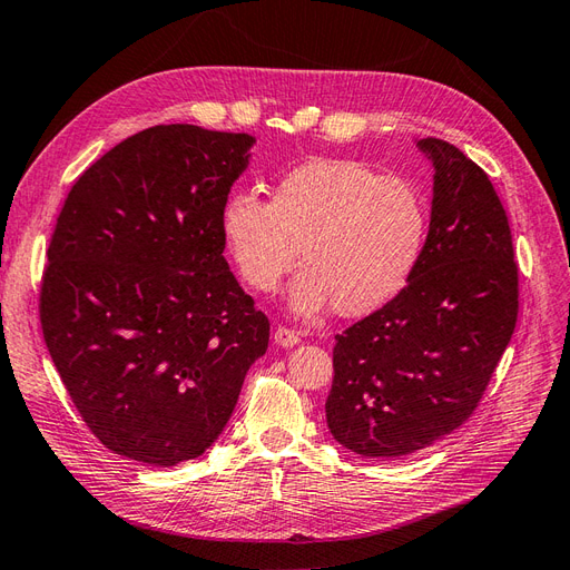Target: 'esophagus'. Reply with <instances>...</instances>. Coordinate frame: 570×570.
<instances>
[{
	"instance_id": "1",
	"label": "esophagus",
	"mask_w": 570,
	"mask_h": 570,
	"mask_svg": "<svg viewBox=\"0 0 570 570\" xmlns=\"http://www.w3.org/2000/svg\"><path fill=\"white\" fill-rule=\"evenodd\" d=\"M273 340H275V344H278V347H295V344L299 342V333L292 331V327L281 325V327H275Z\"/></svg>"
}]
</instances>
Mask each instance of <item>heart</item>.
<instances>
[{
	"mask_svg": "<svg viewBox=\"0 0 570 570\" xmlns=\"http://www.w3.org/2000/svg\"><path fill=\"white\" fill-rule=\"evenodd\" d=\"M220 228L254 289L278 287L302 245L306 268L292 283V312L312 316L333 304L340 316H366L409 283L425 245L428 206L402 178L361 161L318 159L285 174L271 202L230 195Z\"/></svg>",
	"mask_w": 570,
	"mask_h": 570,
	"instance_id": "1",
	"label": "heart"
}]
</instances>
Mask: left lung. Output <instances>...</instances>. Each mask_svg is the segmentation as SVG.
<instances>
[{"instance_id":"1","label":"left lung","mask_w":570,"mask_h":570,"mask_svg":"<svg viewBox=\"0 0 570 570\" xmlns=\"http://www.w3.org/2000/svg\"><path fill=\"white\" fill-rule=\"evenodd\" d=\"M430 230L406 287L333 347L325 419L361 456H406L471 416L519 318V266L502 202L475 161L438 137Z\"/></svg>"}]
</instances>
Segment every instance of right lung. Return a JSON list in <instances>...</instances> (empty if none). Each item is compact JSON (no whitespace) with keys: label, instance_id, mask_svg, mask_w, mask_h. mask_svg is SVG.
I'll return each instance as SVG.
<instances>
[{"label":"right lung","instance_id":"right-lung-1","mask_svg":"<svg viewBox=\"0 0 570 570\" xmlns=\"http://www.w3.org/2000/svg\"><path fill=\"white\" fill-rule=\"evenodd\" d=\"M254 137L154 126L76 180L40 289L51 361L107 450L151 465L223 433L271 323L223 256V206Z\"/></svg>","mask_w":570,"mask_h":570}]
</instances>
